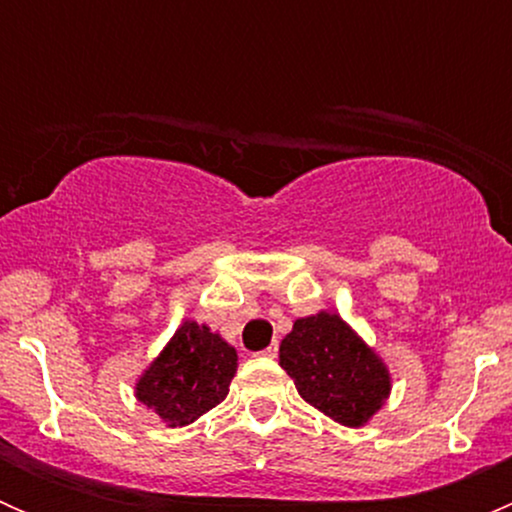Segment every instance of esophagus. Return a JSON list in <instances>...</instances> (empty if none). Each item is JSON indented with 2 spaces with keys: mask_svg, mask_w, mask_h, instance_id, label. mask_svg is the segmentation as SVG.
Instances as JSON below:
<instances>
[{
  "mask_svg": "<svg viewBox=\"0 0 512 512\" xmlns=\"http://www.w3.org/2000/svg\"><path fill=\"white\" fill-rule=\"evenodd\" d=\"M277 352H280V347H277V344H270V347H267V349H262L260 356H267V359H275Z\"/></svg>",
  "mask_w": 512,
  "mask_h": 512,
  "instance_id": "34e87169",
  "label": "esophagus"
}]
</instances>
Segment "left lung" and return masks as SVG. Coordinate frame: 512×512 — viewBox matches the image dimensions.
<instances>
[{
  "instance_id": "8db88e82",
  "label": "left lung",
  "mask_w": 512,
  "mask_h": 512,
  "mask_svg": "<svg viewBox=\"0 0 512 512\" xmlns=\"http://www.w3.org/2000/svg\"><path fill=\"white\" fill-rule=\"evenodd\" d=\"M280 364L299 396L344 426H361L389 396L381 359L337 317L297 319L280 344Z\"/></svg>"
}]
</instances>
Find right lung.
Wrapping results in <instances>:
<instances>
[{
    "instance_id": "1",
    "label": "right lung",
    "mask_w": 512,
    "mask_h": 512,
    "mask_svg": "<svg viewBox=\"0 0 512 512\" xmlns=\"http://www.w3.org/2000/svg\"><path fill=\"white\" fill-rule=\"evenodd\" d=\"M235 371L230 344L208 327L185 322L141 376L136 394L170 426H185L225 399Z\"/></svg>"
}]
</instances>
